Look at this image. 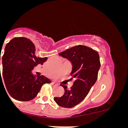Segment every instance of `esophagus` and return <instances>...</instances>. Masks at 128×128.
<instances>
[{"mask_svg":"<svg viewBox=\"0 0 128 128\" xmlns=\"http://www.w3.org/2000/svg\"><path fill=\"white\" fill-rule=\"evenodd\" d=\"M52 84H55V85H58V83H56V82H52Z\"/></svg>","mask_w":128,"mask_h":128,"instance_id":"1","label":"esophagus"}]
</instances>
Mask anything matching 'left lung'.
<instances>
[{
  "label": "left lung",
  "instance_id": "left-lung-1",
  "mask_svg": "<svg viewBox=\"0 0 128 128\" xmlns=\"http://www.w3.org/2000/svg\"><path fill=\"white\" fill-rule=\"evenodd\" d=\"M60 55L71 62L72 70L70 74L76 80L70 90L66 86L60 84L64 88L65 93L62 97L54 98V100L63 108H72L86 97L98 80L100 59L96 50L82 45L68 48L60 53Z\"/></svg>",
  "mask_w": 128,
  "mask_h": 128
}]
</instances>
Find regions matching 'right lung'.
<instances>
[{"label":"right lung","instance_id":"1","mask_svg":"<svg viewBox=\"0 0 128 128\" xmlns=\"http://www.w3.org/2000/svg\"><path fill=\"white\" fill-rule=\"evenodd\" d=\"M34 52L33 43L24 37H15L5 47L2 56V75L0 68V82L3 85L5 84L7 91L16 100H32L43 84L51 82L44 76L36 77L32 74L31 70L34 66L43 65L47 60V58L36 57Z\"/></svg>","mask_w":128,"mask_h":128}]
</instances>
